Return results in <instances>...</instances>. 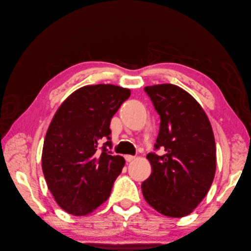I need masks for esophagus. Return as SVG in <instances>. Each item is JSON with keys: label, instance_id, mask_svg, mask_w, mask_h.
Segmentation results:
<instances>
[{"label": "esophagus", "instance_id": "obj_1", "mask_svg": "<svg viewBox=\"0 0 251 251\" xmlns=\"http://www.w3.org/2000/svg\"><path fill=\"white\" fill-rule=\"evenodd\" d=\"M125 159H126V161L130 162V161H133V160H134V159H135V156H131V154H126V156H125Z\"/></svg>", "mask_w": 251, "mask_h": 251}]
</instances>
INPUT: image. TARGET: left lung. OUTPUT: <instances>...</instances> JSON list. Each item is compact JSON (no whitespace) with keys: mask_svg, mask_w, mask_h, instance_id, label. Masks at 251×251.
I'll return each instance as SVG.
<instances>
[{"mask_svg":"<svg viewBox=\"0 0 251 251\" xmlns=\"http://www.w3.org/2000/svg\"><path fill=\"white\" fill-rule=\"evenodd\" d=\"M160 116L152 172L141 184L147 203L162 215L183 217L201 203L213 183L216 147L206 114L193 97L173 84L144 89Z\"/></svg>","mask_w":251,"mask_h":251,"instance_id":"1","label":"left lung"}]
</instances>
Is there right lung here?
I'll return each mask as SVG.
<instances>
[{
  "mask_svg": "<svg viewBox=\"0 0 251 251\" xmlns=\"http://www.w3.org/2000/svg\"><path fill=\"white\" fill-rule=\"evenodd\" d=\"M129 97L130 90L117 85H86L54 114L44 141L42 167L48 189L67 213L86 215L110 198L125 165L122 156L108 151L110 124Z\"/></svg>",
  "mask_w": 251,
  "mask_h": 251,
  "instance_id": "add662e5",
  "label": "right lung"
}]
</instances>
